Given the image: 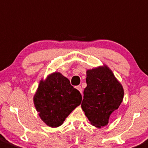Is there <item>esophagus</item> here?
<instances>
[{"instance_id": "34e87169", "label": "esophagus", "mask_w": 148, "mask_h": 148, "mask_svg": "<svg viewBox=\"0 0 148 148\" xmlns=\"http://www.w3.org/2000/svg\"><path fill=\"white\" fill-rule=\"evenodd\" d=\"M77 89L79 91V92H80L81 93H82V87L79 86V85H78V86H77Z\"/></svg>"}]
</instances>
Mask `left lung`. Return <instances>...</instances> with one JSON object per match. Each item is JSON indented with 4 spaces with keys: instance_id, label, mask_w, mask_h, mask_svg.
Instances as JSON below:
<instances>
[{
    "instance_id": "8db88e82",
    "label": "left lung",
    "mask_w": 148,
    "mask_h": 148,
    "mask_svg": "<svg viewBox=\"0 0 148 148\" xmlns=\"http://www.w3.org/2000/svg\"><path fill=\"white\" fill-rule=\"evenodd\" d=\"M82 110L98 128L108 124L110 116L118 110L124 96L123 88L107 66L87 71Z\"/></svg>"
}]
</instances>
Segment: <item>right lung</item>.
Instances as JSON below:
<instances>
[{
	"instance_id": "add662e5",
	"label": "right lung",
	"mask_w": 148,
	"mask_h": 148,
	"mask_svg": "<svg viewBox=\"0 0 148 148\" xmlns=\"http://www.w3.org/2000/svg\"><path fill=\"white\" fill-rule=\"evenodd\" d=\"M40 118L49 126L62 125L70 113L81 103L80 92L60 73L55 72L41 80L34 98Z\"/></svg>"
}]
</instances>
